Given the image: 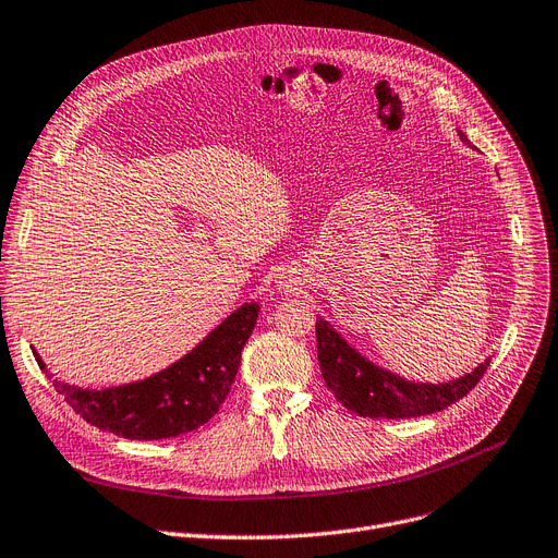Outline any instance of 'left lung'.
<instances>
[{
	"mask_svg": "<svg viewBox=\"0 0 558 558\" xmlns=\"http://www.w3.org/2000/svg\"><path fill=\"white\" fill-rule=\"evenodd\" d=\"M460 138L468 141L465 134H460ZM317 351L328 390L351 413L372 420H401L440 413L447 405L468 397L490 365V360H486L472 374L451 383H410L362 357L324 319H317Z\"/></svg>",
	"mask_w": 558,
	"mask_h": 558,
	"instance_id": "left-lung-1",
	"label": "left lung"
}]
</instances>
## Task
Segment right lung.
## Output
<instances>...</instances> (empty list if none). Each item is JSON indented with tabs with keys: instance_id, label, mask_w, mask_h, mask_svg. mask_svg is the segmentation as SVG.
Masks as SVG:
<instances>
[{
	"instance_id": "1",
	"label": "right lung",
	"mask_w": 558,
	"mask_h": 558,
	"mask_svg": "<svg viewBox=\"0 0 558 558\" xmlns=\"http://www.w3.org/2000/svg\"><path fill=\"white\" fill-rule=\"evenodd\" d=\"M257 303L241 305L203 342L168 369L109 390H82L52 380L68 405L90 426L123 435L128 440H163L209 422L219 413L234 383L241 349L257 324ZM38 367L43 360L34 351Z\"/></svg>"
}]
</instances>
